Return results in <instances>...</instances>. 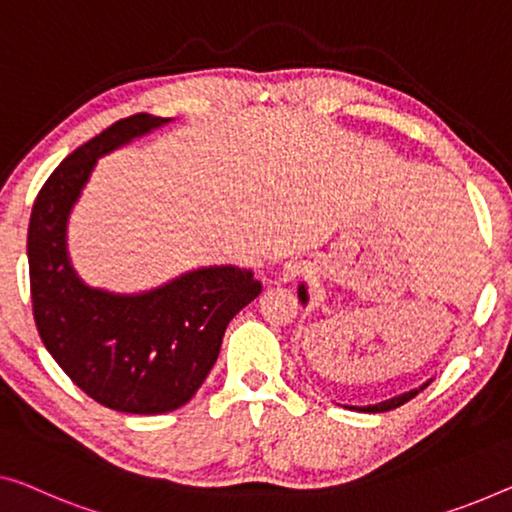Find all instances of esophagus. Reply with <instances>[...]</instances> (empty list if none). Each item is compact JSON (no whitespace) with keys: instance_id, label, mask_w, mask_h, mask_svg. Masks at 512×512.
Returning a JSON list of instances; mask_svg holds the SVG:
<instances>
[{"instance_id":"34e87169","label":"esophagus","mask_w":512,"mask_h":512,"mask_svg":"<svg viewBox=\"0 0 512 512\" xmlns=\"http://www.w3.org/2000/svg\"><path fill=\"white\" fill-rule=\"evenodd\" d=\"M301 273L299 264H287L285 271H282V280H294Z\"/></svg>"}]
</instances>
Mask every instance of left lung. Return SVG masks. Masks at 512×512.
Masks as SVG:
<instances>
[{
  "instance_id": "left-lung-1",
  "label": "left lung",
  "mask_w": 512,
  "mask_h": 512,
  "mask_svg": "<svg viewBox=\"0 0 512 512\" xmlns=\"http://www.w3.org/2000/svg\"><path fill=\"white\" fill-rule=\"evenodd\" d=\"M299 299H301V303H308V292H305V285H301V287H299ZM427 384H430V381H427ZM427 384H423L421 388H414V391H409V393H402V395H398V398L384 400V402H379V404H368V407H349V409L368 411V414H381V411H391V409H398L400 404L409 402L411 398H416V395L421 393Z\"/></svg>"
}]
</instances>
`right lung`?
<instances>
[{
	"mask_svg": "<svg viewBox=\"0 0 512 512\" xmlns=\"http://www.w3.org/2000/svg\"><path fill=\"white\" fill-rule=\"evenodd\" d=\"M170 119L114 121L61 160L38 190L27 232L38 335L75 386L124 414L186 404L216 363L227 324L262 292L253 271L207 266L144 294H112L78 278L66 250L68 213L96 160Z\"/></svg>",
	"mask_w": 512,
	"mask_h": 512,
	"instance_id": "right-lung-1",
	"label": "right lung"
}]
</instances>
